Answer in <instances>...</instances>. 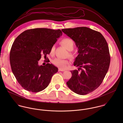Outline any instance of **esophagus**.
<instances>
[{"label": "esophagus", "mask_w": 123, "mask_h": 123, "mask_svg": "<svg viewBox=\"0 0 123 123\" xmlns=\"http://www.w3.org/2000/svg\"><path fill=\"white\" fill-rule=\"evenodd\" d=\"M58 70H59V71H65L64 70H63V69H60V68H59Z\"/></svg>", "instance_id": "obj_1"}]
</instances>
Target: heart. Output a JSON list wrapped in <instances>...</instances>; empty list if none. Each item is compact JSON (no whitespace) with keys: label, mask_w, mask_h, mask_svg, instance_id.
Masks as SVG:
<instances>
[{"label":"heart","mask_w":123,"mask_h":123,"mask_svg":"<svg viewBox=\"0 0 123 123\" xmlns=\"http://www.w3.org/2000/svg\"><path fill=\"white\" fill-rule=\"evenodd\" d=\"M61 44L64 46L66 49L69 51V56L71 59L74 58V55L73 53L71 52V51L73 49L74 46V42L72 39L68 38H66L63 39L60 42ZM55 46L53 45L50 50V53H53L55 51ZM53 64L59 67L60 69H65L67 66L69 64V62L67 60H62L59 58H56L53 60L52 61Z\"/></svg>","instance_id":"b5f03b06"}]
</instances>
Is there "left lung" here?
Wrapping results in <instances>:
<instances>
[{
	"mask_svg": "<svg viewBox=\"0 0 123 123\" xmlns=\"http://www.w3.org/2000/svg\"><path fill=\"white\" fill-rule=\"evenodd\" d=\"M62 30L79 49L74 62L79 69L70 71L72 76L67 85L79 95L91 93L100 85L108 70L110 56L107 43L100 33L86 27Z\"/></svg>",
	"mask_w": 123,
	"mask_h": 123,
	"instance_id": "8db88e82",
	"label": "left lung"
}]
</instances>
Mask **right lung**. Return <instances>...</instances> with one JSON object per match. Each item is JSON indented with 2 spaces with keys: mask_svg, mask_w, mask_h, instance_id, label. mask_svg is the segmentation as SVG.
Here are the masks:
<instances>
[{
  "mask_svg": "<svg viewBox=\"0 0 123 123\" xmlns=\"http://www.w3.org/2000/svg\"><path fill=\"white\" fill-rule=\"evenodd\" d=\"M62 34L60 29L35 28L25 31L15 39L10 52V62L22 88L38 92L48 86L58 68L50 63L39 66L38 61L42 54L46 57L50 54L51 47Z\"/></svg>",
  "mask_w": 123,
  "mask_h": 123,
  "instance_id": "1",
  "label": "right lung"
}]
</instances>
